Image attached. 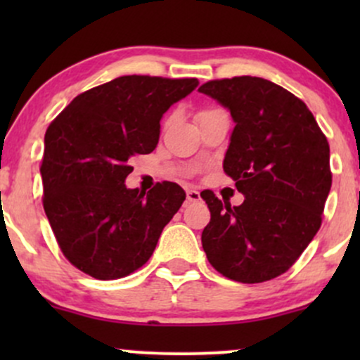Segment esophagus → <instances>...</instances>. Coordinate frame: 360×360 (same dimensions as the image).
<instances>
[{
    "label": "esophagus",
    "mask_w": 360,
    "mask_h": 360,
    "mask_svg": "<svg viewBox=\"0 0 360 360\" xmlns=\"http://www.w3.org/2000/svg\"><path fill=\"white\" fill-rule=\"evenodd\" d=\"M200 200H201V196L196 189L191 188L186 191V201H188V203H196V201H200Z\"/></svg>",
    "instance_id": "34e87169"
}]
</instances>
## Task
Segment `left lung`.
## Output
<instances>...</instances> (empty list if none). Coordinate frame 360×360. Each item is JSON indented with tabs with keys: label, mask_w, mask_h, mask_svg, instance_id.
I'll return each instance as SVG.
<instances>
[{
	"label": "left lung",
	"mask_w": 360,
	"mask_h": 360,
	"mask_svg": "<svg viewBox=\"0 0 360 360\" xmlns=\"http://www.w3.org/2000/svg\"><path fill=\"white\" fill-rule=\"evenodd\" d=\"M198 91L232 115L223 171L243 194L232 206L201 193L212 213L201 233L206 257L238 283L278 278L320 230L332 188L328 142L300 98L262 77L208 81Z\"/></svg>",
	"instance_id": "8db88e82"
}]
</instances>
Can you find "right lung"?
Segmentation results:
<instances>
[{"mask_svg": "<svg viewBox=\"0 0 360 360\" xmlns=\"http://www.w3.org/2000/svg\"><path fill=\"white\" fill-rule=\"evenodd\" d=\"M198 79L122 76L86 91L45 131L44 210L62 254L94 279H120L154 254L186 200L176 183L125 186L130 159L157 147L162 115Z\"/></svg>", "mask_w": 360, "mask_h": 360, "instance_id": "obj_1", "label": "right lung"}]
</instances>
